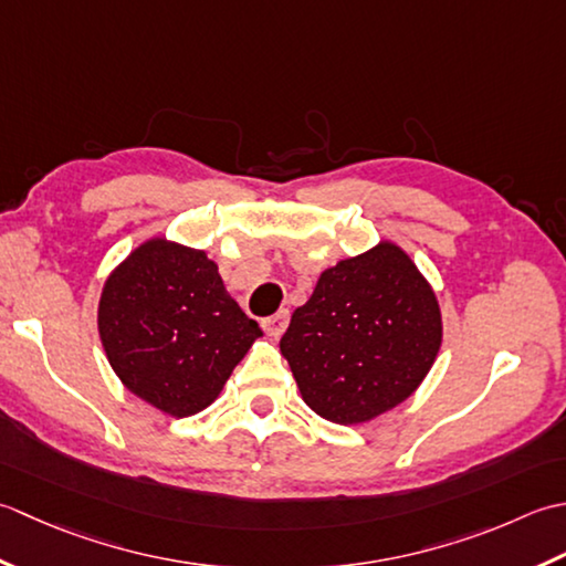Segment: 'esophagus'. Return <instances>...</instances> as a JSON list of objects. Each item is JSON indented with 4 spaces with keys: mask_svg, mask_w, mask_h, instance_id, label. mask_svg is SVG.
Returning <instances> with one entry per match:
<instances>
[{
    "mask_svg": "<svg viewBox=\"0 0 566 566\" xmlns=\"http://www.w3.org/2000/svg\"><path fill=\"white\" fill-rule=\"evenodd\" d=\"M287 319H291V315H287V310H281V313H275L273 317H269V319H263L261 325H263V329H266V334L269 337H273V339H279L281 334L285 332V327H287Z\"/></svg>",
    "mask_w": 566,
    "mask_h": 566,
    "instance_id": "obj_1",
    "label": "esophagus"
}]
</instances>
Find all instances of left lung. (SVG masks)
Listing matches in <instances>:
<instances>
[{"label":"left lung","mask_w":566,"mask_h":566,"mask_svg":"<svg viewBox=\"0 0 566 566\" xmlns=\"http://www.w3.org/2000/svg\"><path fill=\"white\" fill-rule=\"evenodd\" d=\"M440 347L432 285L388 239L322 271L281 339L307 408L337 424H361L400 406Z\"/></svg>","instance_id":"obj_1"}]
</instances>
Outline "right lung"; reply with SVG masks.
Here are the masks:
<instances>
[{
  "label": "right lung",
  "instance_id": "add662e5",
  "mask_svg": "<svg viewBox=\"0 0 566 566\" xmlns=\"http://www.w3.org/2000/svg\"><path fill=\"white\" fill-rule=\"evenodd\" d=\"M97 332L122 384L170 415L210 408L263 337L202 249L151 237L102 285Z\"/></svg>",
  "mask_w": 566,
  "mask_h": 566
}]
</instances>
